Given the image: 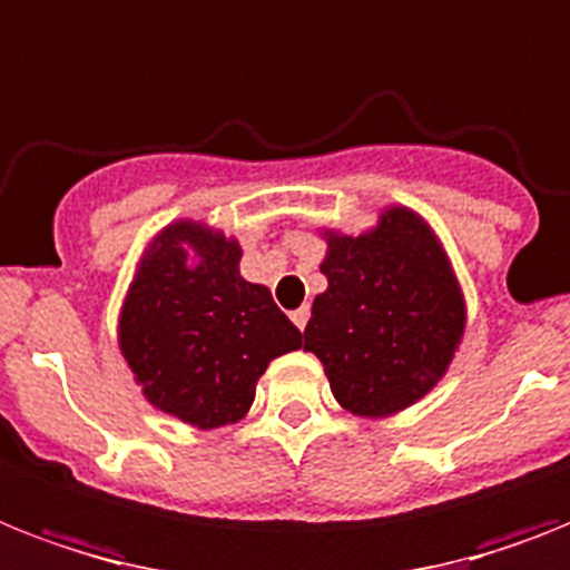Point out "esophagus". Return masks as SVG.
I'll list each match as a JSON object with an SVG mask.
<instances>
[{"instance_id":"obj_1","label":"esophagus","mask_w":570,"mask_h":570,"mask_svg":"<svg viewBox=\"0 0 570 570\" xmlns=\"http://www.w3.org/2000/svg\"><path fill=\"white\" fill-rule=\"evenodd\" d=\"M289 318H293V325L298 327V331H304V327H307V322H309V307L293 309V313H289Z\"/></svg>"}]
</instances>
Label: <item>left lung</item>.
I'll return each instance as SVG.
<instances>
[{"instance_id":"8db88e82","label":"left lung","mask_w":570,"mask_h":570,"mask_svg":"<svg viewBox=\"0 0 570 570\" xmlns=\"http://www.w3.org/2000/svg\"><path fill=\"white\" fill-rule=\"evenodd\" d=\"M322 275L304 351L322 360L333 397L381 419L428 395L460 345L465 301L424 219L392 207L368 234H327Z\"/></svg>"}]
</instances>
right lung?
<instances>
[{
	"instance_id": "right-lung-1",
	"label": "right lung",
	"mask_w": 570,
	"mask_h": 570,
	"mask_svg": "<svg viewBox=\"0 0 570 570\" xmlns=\"http://www.w3.org/2000/svg\"><path fill=\"white\" fill-rule=\"evenodd\" d=\"M239 257L237 239L175 222L142 254L119 316V348L142 395L202 430L243 419L266 365L301 348L298 327L266 286L239 275Z\"/></svg>"
}]
</instances>
